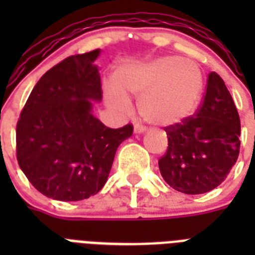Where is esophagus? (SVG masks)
<instances>
[{"label":"esophagus","instance_id":"34e87169","mask_svg":"<svg viewBox=\"0 0 255 255\" xmlns=\"http://www.w3.org/2000/svg\"><path fill=\"white\" fill-rule=\"evenodd\" d=\"M133 132H135V133H143V132H145V127L139 123L135 124V127H133Z\"/></svg>","mask_w":255,"mask_h":255}]
</instances>
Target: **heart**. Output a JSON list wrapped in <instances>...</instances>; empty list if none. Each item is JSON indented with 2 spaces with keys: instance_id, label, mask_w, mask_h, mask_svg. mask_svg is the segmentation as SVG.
Returning <instances> with one entry per match:
<instances>
[{
  "instance_id": "1",
  "label": "heart",
  "mask_w": 255,
  "mask_h": 255,
  "mask_svg": "<svg viewBox=\"0 0 255 255\" xmlns=\"http://www.w3.org/2000/svg\"><path fill=\"white\" fill-rule=\"evenodd\" d=\"M115 84L106 87V100L126 112V95L139 96L137 108L145 122L168 127L186 119L204 92V73L198 63L180 57L128 62L116 70Z\"/></svg>"
}]
</instances>
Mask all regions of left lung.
Instances as JSON below:
<instances>
[{
  "label": "left lung",
  "mask_w": 255,
  "mask_h": 255,
  "mask_svg": "<svg viewBox=\"0 0 255 255\" xmlns=\"http://www.w3.org/2000/svg\"><path fill=\"white\" fill-rule=\"evenodd\" d=\"M164 129L168 149L159 160L160 173L181 193L201 194L217 188L237 161L240 115L225 82L214 71L208 75L196 114Z\"/></svg>",
  "instance_id": "left-lung-1"
}]
</instances>
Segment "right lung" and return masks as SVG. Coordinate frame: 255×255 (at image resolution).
Segmentation results:
<instances>
[{"instance_id":"add662e5","label":"right lung","mask_w":255,"mask_h":255,"mask_svg":"<svg viewBox=\"0 0 255 255\" xmlns=\"http://www.w3.org/2000/svg\"><path fill=\"white\" fill-rule=\"evenodd\" d=\"M100 50L66 58L34 86L17 123V160L33 186L46 197L79 201L107 181L116 149L132 124L106 127L92 115L102 100L94 62Z\"/></svg>"}]
</instances>
